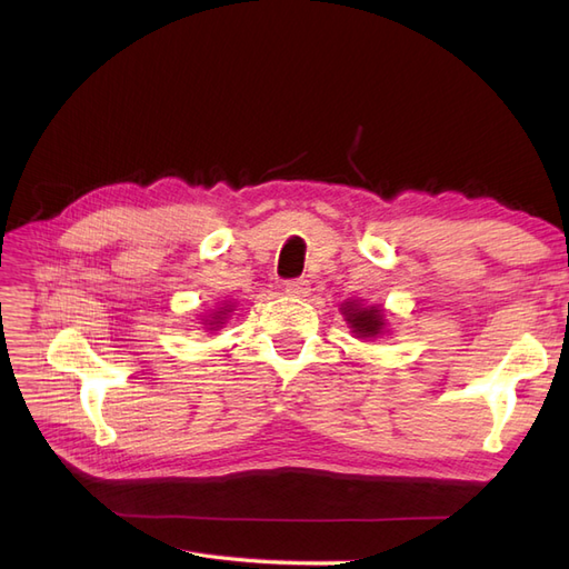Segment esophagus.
Here are the masks:
<instances>
[{"label":"esophagus","mask_w":569,"mask_h":569,"mask_svg":"<svg viewBox=\"0 0 569 569\" xmlns=\"http://www.w3.org/2000/svg\"><path fill=\"white\" fill-rule=\"evenodd\" d=\"M284 291L289 297H308V291H311V284L308 280H289L284 284Z\"/></svg>","instance_id":"obj_1"}]
</instances>
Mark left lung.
<instances>
[{"instance_id":"1","label":"left lung","mask_w":569,"mask_h":569,"mask_svg":"<svg viewBox=\"0 0 569 569\" xmlns=\"http://www.w3.org/2000/svg\"><path fill=\"white\" fill-rule=\"evenodd\" d=\"M341 313H343V320L349 322L353 335L363 337V339L382 335L387 327L382 308H377V306H363L360 301H347L341 306Z\"/></svg>"}]
</instances>
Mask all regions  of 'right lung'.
I'll list each match as a JSON object with an SVG mask.
<instances>
[{
    "label": "right lung",
    "mask_w": 569,
    "mask_h": 569,
    "mask_svg": "<svg viewBox=\"0 0 569 569\" xmlns=\"http://www.w3.org/2000/svg\"><path fill=\"white\" fill-rule=\"evenodd\" d=\"M230 313H232V306L230 303L220 306L216 313H211V320H206L203 325H209V330H218V327H222V320H226Z\"/></svg>",
    "instance_id": "add662e5"
}]
</instances>
